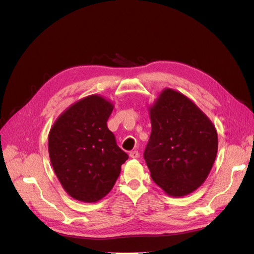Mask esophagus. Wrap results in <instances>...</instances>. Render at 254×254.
Wrapping results in <instances>:
<instances>
[{
	"mask_svg": "<svg viewBox=\"0 0 254 254\" xmlns=\"http://www.w3.org/2000/svg\"><path fill=\"white\" fill-rule=\"evenodd\" d=\"M129 156H130V158H132V159H137L140 155H139V151H137V150H132V151H130Z\"/></svg>",
	"mask_w": 254,
	"mask_h": 254,
	"instance_id": "1",
	"label": "esophagus"
}]
</instances>
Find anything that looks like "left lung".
Masks as SVG:
<instances>
[{"label":"left lung","instance_id":"obj_1","mask_svg":"<svg viewBox=\"0 0 254 254\" xmlns=\"http://www.w3.org/2000/svg\"><path fill=\"white\" fill-rule=\"evenodd\" d=\"M151 133L144 159L168 196L193 193L209 176L218 149L211 120L178 91L166 88L149 107Z\"/></svg>","mask_w":254,"mask_h":254}]
</instances>
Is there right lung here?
I'll list each match as a JSON object with an SVG mask.
<instances>
[{"label":"right lung","mask_w":254,"mask_h":254,"mask_svg":"<svg viewBox=\"0 0 254 254\" xmlns=\"http://www.w3.org/2000/svg\"><path fill=\"white\" fill-rule=\"evenodd\" d=\"M114 108L93 94L61 113L49 133V155L59 182L72 198L96 202L112 190L128 159L107 127Z\"/></svg>","instance_id":"1"}]
</instances>
